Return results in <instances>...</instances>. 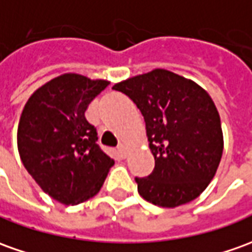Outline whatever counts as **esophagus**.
I'll list each match as a JSON object with an SVG mask.
<instances>
[{
	"mask_svg": "<svg viewBox=\"0 0 252 252\" xmlns=\"http://www.w3.org/2000/svg\"><path fill=\"white\" fill-rule=\"evenodd\" d=\"M118 152H119V155L122 156V158H126L127 156V154H129V148L126 147V145H121L119 148H118Z\"/></svg>",
	"mask_w": 252,
	"mask_h": 252,
	"instance_id": "obj_1",
	"label": "esophagus"
}]
</instances>
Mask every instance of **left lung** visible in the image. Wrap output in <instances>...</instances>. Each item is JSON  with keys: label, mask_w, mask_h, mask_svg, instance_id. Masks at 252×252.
<instances>
[{"label": "left lung", "mask_w": 252, "mask_h": 252, "mask_svg": "<svg viewBox=\"0 0 252 252\" xmlns=\"http://www.w3.org/2000/svg\"><path fill=\"white\" fill-rule=\"evenodd\" d=\"M112 89L141 111L155 158L154 171L136 178L138 193L166 209L192 202L214 178L223 151L213 98L192 79L164 68L127 78Z\"/></svg>", "instance_id": "obj_1"}]
</instances>
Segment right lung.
Masks as SVG:
<instances>
[{"label":"right lung","mask_w":252,"mask_h":252,"mask_svg":"<svg viewBox=\"0 0 252 252\" xmlns=\"http://www.w3.org/2000/svg\"><path fill=\"white\" fill-rule=\"evenodd\" d=\"M109 81L65 72L32 93L17 126V149L26 170L46 195L75 206L96 196L115 160L96 144L85 118Z\"/></svg>","instance_id":"1"}]
</instances>
